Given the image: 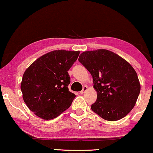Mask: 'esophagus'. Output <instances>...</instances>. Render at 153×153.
<instances>
[{
  "mask_svg": "<svg viewBox=\"0 0 153 153\" xmlns=\"http://www.w3.org/2000/svg\"><path fill=\"white\" fill-rule=\"evenodd\" d=\"M87 90H88V86H85L83 87V89H82V91H80V92H79V93H80V94H84V93L85 92H86Z\"/></svg>",
  "mask_w": 153,
  "mask_h": 153,
  "instance_id": "34e87169",
  "label": "esophagus"
}]
</instances>
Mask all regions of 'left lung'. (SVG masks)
Listing matches in <instances>:
<instances>
[{
	"mask_svg": "<svg viewBox=\"0 0 153 153\" xmlns=\"http://www.w3.org/2000/svg\"><path fill=\"white\" fill-rule=\"evenodd\" d=\"M78 61L92 75L97 99L92 110L107 121L126 116L136 105L140 84L136 71L125 59L105 49L86 51Z\"/></svg>",
	"mask_w": 153,
	"mask_h": 153,
	"instance_id": "obj_1",
	"label": "left lung"
}]
</instances>
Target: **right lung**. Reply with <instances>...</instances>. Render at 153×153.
<instances>
[{
  "label": "right lung",
  "instance_id": "add662e5",
  "mask_svg": "<svg viewBox=\"0 0 153 153\" xmlns=\"http://www.w3.org/2000/svg\"><path fill=\"white\" fill-rule=\"evenodd\" d=\"M79 51H53L40 56L25 70L21 83L27 107L45 120L56 118L70 107L76 97L69 90L68 71Z\"/></svg>",
  "mask_w": 153,
  "mask_h": 153
}]
</instances>
